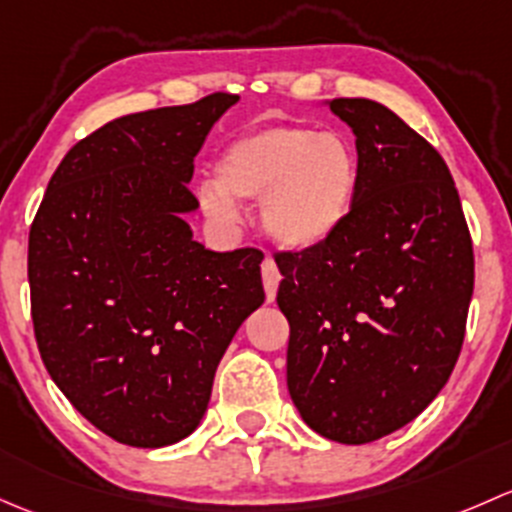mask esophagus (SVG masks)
Returning <instances> with one entry per match:
<instances>
[{
	"instance_id": "obj_1",
	"label": "esophagus",
	"mask_w": 512,
	"mask_h": 512,
	"mask_svg": "<svg viewBox=\"0 0 512 512\" xmlns=\"http://www.w3.org/2000/svg\"><path fill=\"white\" fill-rule=\"evenodd\" d=\"M261 276H263V288H266V300L273 303L276 300V291H278V283H281V271H278L276 263L271 258L261 263Z\"/></svg>"
}]
</instances>
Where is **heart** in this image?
<instances>
[{
  "mask_svg": "<svg viewBox=\"0 0 512 512\" xmlns=\"http://www.w3.org/2000/svg\"><path fill=\"white\" fill-rule=\"evenodd\" d=\"M360 155L345 135L298 123L249 130L224 147L214 182L199 187L212 219L234 224L241 199H258L263 234L283 251H313L340 234L360 194Z\"/></svg>",
  "mask_w": 512,
  "mask_h": 512,
  "instance_id": "obj_1",
  "label": "heart"
}]
</instances>
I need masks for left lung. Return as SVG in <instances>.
<instances>
[{"label": "left lung", "instance_id": "left-lung-1", "mask_svg": "<svg viewBox=\"0 0 512 512\" xmlns=\"http://www.w3.org/2000/svg\"><path fill=\"white\" fill-rule=\"evenodd\" d=\"M355 133L360 194L340 234L276 254L288 392L305 424L370 444L449 382L473 295V244L444 157L367 98L328 100Z\"/></svg>", "mask_w": 512, "mask_h": 512}]
</instances>
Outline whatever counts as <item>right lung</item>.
<instances>
[{
    "mask_svg": "<svg viewBox=\"0 0 512 512\" xmlns=\"http://www.w3.org/2000/svg\"><path fill=\"white\" fill-rule=\"evenodd\" d=\"M231 93L105 123L56 167L29 231L31 320L56 387L120 444L192 434L239 325L263 303L258 249L219 254L184 214L194 157Z\"/></svg>",
    "mask_w": 512,
    "mask_h": 512,
    "instance_id": "right-lung-1",
    "label": "right lung"
}]
</instances>
